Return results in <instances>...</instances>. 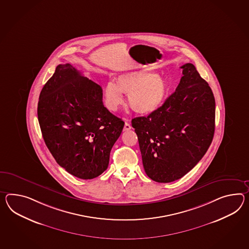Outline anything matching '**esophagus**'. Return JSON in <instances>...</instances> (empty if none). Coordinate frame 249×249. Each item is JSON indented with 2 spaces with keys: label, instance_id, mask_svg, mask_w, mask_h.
<instances>
[{
  "label": "esophagus",
  "instance_id": "1",
  "mask_svg": "<svg viewBox=\"0 0 249 249\" xmlns=\"http://www.w3.org/2000/svg\"><path fill=\"white\" fill-rule=\"evenodd\" d=\"M129 129H131V125H130L128 122H125L123 130H124V131H127V130H129Z\"/></svg>",
  "mask_w": 249,
  "mask_h": 249
}]
</instances>
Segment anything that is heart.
I'll use <instances>...</instances> for the list:
<instances>
[{"instance_id": "1", "label": "heart", "mask_w": 249, "mask_h": 249, "mask_svg": "<svg viewBox=\"0 0 249 249\" xmlns=\"http://www.w3.org/2000/svg\"><path fill=\"white\" fill-rule=\"evenodd\" d=\"M166 84L158 74L140 70L122 73L117 78V85L109 82L105 85V101L112 110L119 108L124 102L123 93H128L131 108L142 114H149L164 103L166 95Z\"/></svg>"}]
</instances>
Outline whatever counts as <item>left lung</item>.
I'll use <instances>...</instances> for the list:
<instances>
[{
  "label": "left lung",
  "instance_id": "left-lung-1",
  "mask_svg": "<svg viewBox=\"0 0 249 249\" xmlns=\"http://www.w3.org/2000/svg\"><path fill=\"white\" fill-rule=\"evenodd\" d=\"M164 104L131 122L143 166L153 181L171 182L194 168L211 146L215 130V99L193 64Z\"/></svg>",
  "mask_w": 249,
  "mask_h": 249
}]
</instances>
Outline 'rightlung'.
<instances>
[{
    "label": "right lung",
    "mask_w": 249,
    "mask_h": 249,
    "mask_svg": "<svg viewBox=\"0 0 249 249\" xmlns=\"http://www.w3.org/2000/svg\"><path fill=\"white\" fill-rule=\"evenodd\" d=\"M37 119L56 163L85 180L107 169L110 150L124 127L122 119L104 107L102 87L70 64L58 65L44 85Z\"/></svg>",
    "instance_id": "add662e5"
}]
</instances>
